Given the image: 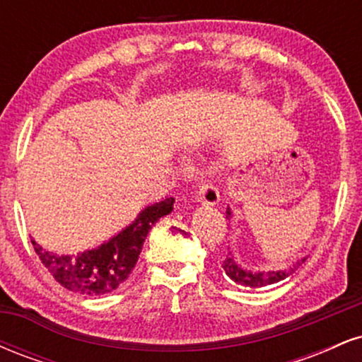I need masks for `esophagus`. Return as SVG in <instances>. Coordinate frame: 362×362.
Masks as SVG:
<instances>
[{
  "mask_svg": "<svg viewBox=\"0 0 362 362\" xmlns=\"http://www.w3.org/2000/svg\"><path fill=\"white\" fill-rule=\"evenodd\" d=\"M197 201L202 202V204L214 206L219 202V190L218 187L214 185L213 180L209 178H204V180H199L197 184Z\"/></svg>",
  "mask_w": 362,
  "mask_h": 362,
  "instance_id": "1",
  "label": "esophagus"
}]
</instances>
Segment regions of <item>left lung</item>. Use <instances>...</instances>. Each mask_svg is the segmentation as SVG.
Returning <instances> with one entry per match:
<instances>
[{
  "mask_svg": "<svg viewBox=\"0 0 362 362\" xmlns=\"http://www.w3.org/2000/svg\"><path fill=\"white\" fill-rule=\"evenodd\" d=\"M226 216L230 218V216H231L230 211H226ZM305 260H306V257H303V259L298 260L296 264H294V267L289 269V271L252 272V271H245L243 267H240V265L233 260L231 253H228L226 259L223 260V269H224V272H226V276L230 277L231 281L238 282V284L247 286V288H264V286L276 284V282L286 279V277H288L289 274H293L294 271H296V269L300 267V265Z\"/></svg>",
  "mask_w": 362,
  "mask_h": 362,
  "instance_id": "8db88e82",
  "label": "left lung"
}]
</instances>
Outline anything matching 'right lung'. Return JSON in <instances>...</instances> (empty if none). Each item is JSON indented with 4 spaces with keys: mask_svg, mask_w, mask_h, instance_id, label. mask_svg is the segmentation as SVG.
I'll list each match as a JSON object with an SVG mask.
<instances>
[{
    "mask_svg": "<svg viewBox=\"0 0 362 362\" xmlns=\"http://www.w3.org/2000/svg\"><path fill=\"white\" fill-rule=\"evenodd\" d=\"M175 199L167 197L146 207L131 226L120 231L110 242L76 255H56L39 243L34 250L62 288L80 294H105L117 289L134 269L143 243L155 223L172 213Z\"/></svg>",
    "mask_w": 362,
    "mask_h": 362,
    "instance_id": "add662e5",
    "label": "right lung"
}]
</instances>
